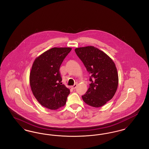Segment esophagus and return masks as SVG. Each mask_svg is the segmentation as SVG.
Segmentation results:
<instances>
[{
    "mask_svg": "<svg viewBox=\"0 0 149 149\" xmlns=\"http://www.w3.org/2000/svg\"><path fill=\"white\" fill-rule=\"evenodd\" d=\"M77 87V84H75L74 85H73V86H71V88H72V89H75Z\"/></svg>",
    "mask_w": 149,
    "mask_h": 149,
    "instance_id": "obj_1",
    "label": "esophagus"
}]
</instances>
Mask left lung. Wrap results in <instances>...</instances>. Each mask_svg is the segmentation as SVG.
I'll return each instance as SVG.
<instances>
[{
  "instance_id": "8db88e82",
  "label": "left lung",
  "mask_w": 149,
  "mask_h": 149,
  "mask_svg": "<svg viewBox=\"0 0 149 149\" xmlns=\"http://www.w3.org/2000/svg\"><path fill=\"white\" fill-rule=\"evenodd\" d=\"M91 75L89 87L82 98L93 107L103 106L113 97L118 84L117 68L113 60L102 51L94 46L75 49Z\"/></svg>"
}]
</instances>
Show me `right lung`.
<instances>
[{"label":"right lung","instance_id":"add662e5","mask_svg":"<svg viewBox=\"0 0 149 149\" xmlns=\"http://www.w3.org/2000/svg\"><path fill=\"white\" fill-rule=\"evenodd\" d=\"M70 47H54L36 58L29 76L31 91L37 101L52 110L66 103L70 90L61 83L59 71L64 58L71 51Z\"/></svg>","mask_w":149,"mask_h":149}]
</instances>
